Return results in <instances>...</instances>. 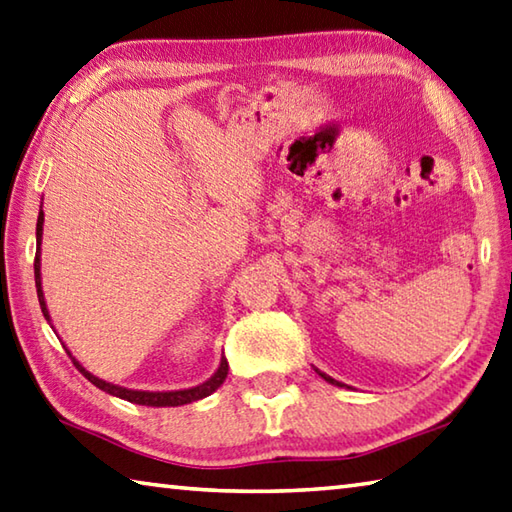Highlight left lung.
I'll use <instances>...</instances> for the list:
<instances>
[{
    "mask_svg": "<svg viewBox=\"0 0 512 512\" xmlns=\"http://www.w3.org/2000/svg\"><path fill=\"white\" fill-rule=\"evenodd\" d=\"M315 369V367H313ZM315 374H318L320 378H324V380H327V383H331V385H338V387H342L340 383H338V380H333L331 376H327V374H324V371H320V369H315Z\"/></svg>",
    "mask_w": 512,
    "mask_h": 512,
    "instance_id": "8db88e82",
    "label": "left lung"
}]
</instances>
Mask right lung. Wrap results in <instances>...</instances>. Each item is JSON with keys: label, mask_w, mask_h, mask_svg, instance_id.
<instances>
[{"label": "right lung", "mask_w": 512, "mask_h": 512, "mask_svg": "<svg viewBox=\"0 0 512 512\" xmlns=\"http://www.w3.org/2000/svg\"><path fill=\"white\" fill-rule=\"evenodd\" d=\"M42 230H44V210L40 206V215H37V226H35V239H37V250H35V288H37V300H40V309L44 313L46 322L51 324V315H49V306H46L44 300V291H42ZM53 329V324H51ZM69 358L73 360V365L78 367V371L82 376H85L91 385H96L102 392H107L116 398H123V401L129 403H136V405H147V407H179V405H188L194 401H201V398L210 396L212 392H217V389L224 385V380L228 376V360L226 356H221V362L215 374H212L206 383H201L197 387H190V389H174V392H141V389H127V387H120L114 383H107V380H102L98 376L91 374L85 367L80 365L78 358L73 356V353L67 349Z\"/></svg>", "instance_id": "right-lung-1"}]
</instances>
